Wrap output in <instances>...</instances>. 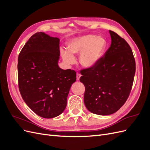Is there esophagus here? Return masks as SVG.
Returning a JSON list of instances; mask_svg holds the SVG:
<instances>
[{"instance_id": "34e87169", "label": "esophagus", "mask_w": 150, "mask_h": 150, "mask_svg": "<svg viewBox=\"0 0 150 150\" xmlns=\"http://www.w3.org/2000/svg\"><path fill=\"white\" fill-rule=\"evenodd\" d=\"M81 75L78 72V73L76 74V78H77V80L79 81V79H80V78H81Z\"/></svg>"}]
</instances>
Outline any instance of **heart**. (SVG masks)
Masks as SVG:
<instances>
[{
  "label": "heart",
  "instance_id": "heart-1",
  "mask_svg": "<svg viewBox=\"0 0 150 150\" xmlns=\"http://www.w3.org/2000/svg\"><path fill=\"white\" fill-rule=\"evenodd\" d=\"M106 46L105 39L100 36L85 35L72 39L68 44V52L63 51V60L69 64L76 61L74 55L79 54V62L83 66L93 67L103 56Z\"/></svg>",
  "mask_w": 150,
  "mask_h": 150
}]
</instances>
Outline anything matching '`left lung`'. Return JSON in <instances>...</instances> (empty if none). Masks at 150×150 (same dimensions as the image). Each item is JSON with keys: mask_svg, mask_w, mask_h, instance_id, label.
Segmentation results:
<instances>
[{"mask_svg": "<svg viewBox=\"0 0 150 150\" xmlns=\"http://www.w3.org/2000/svg\"><path fill=\"white\" fill-rule=\"evenodd\" d=\"M111 44L93 67L80 71L85 86L84 101L88 110L98 115L119 110L128 99L133 84L136 62L125 39L110 30Z\"/></svg>", "mask_w": 150, "mask_h": 150, "instance_id": "left-lung-1", "label": "left lung"}]
</instances>
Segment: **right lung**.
I'll list each match as a JSON object with an SVG mask.
<instances>
[{
  "instance_id": "add662e5",
  "label": "right lung",
  "mask_w": 150,
  "mask_h": 150,
  "mask_svg": "<svg viewBox=\"0 0 150 150\" xmlns=\"http://www.w3.org/2000/svg\"><path fill=\"white\" fill-rule=\"evenodd\" d=\"M59 39L39 32L33 35L18 57V85L30 110L44 118L60 115L67 105L74 70L58 66Z\"/></svg>"
}]
</instances>
